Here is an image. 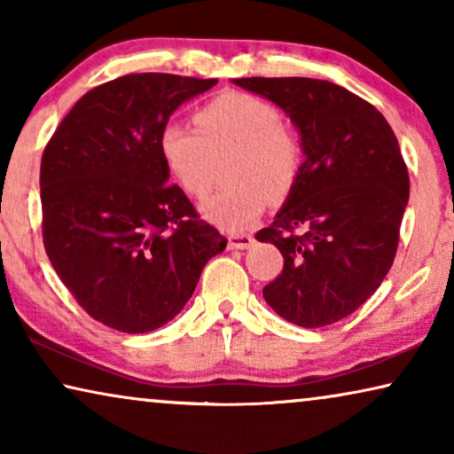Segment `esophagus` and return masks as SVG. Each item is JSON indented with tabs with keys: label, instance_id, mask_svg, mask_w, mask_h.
<instances>
[{
	"label": "esophagus",
	"instance_id": "34e87169",
	"mask_svg": "<svg viewBox=\"0 0 454 454\" xmlns=\"http://www.w3.org/2000/svg\"><path fill=\"white\" fill-rule=\"evenodd\" d=\"M227 243H229V247H233V249H246L254 243V235L231 233V235H227Z\"/></svg>",
	"mask_w": 454,
	"mask_h": 454
}]
</instances>
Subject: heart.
I'll use <instances>...</instances> for the list:
<instances>
[{
	"label": "heart",
	"instance_id": "1",
	"mask_svg": "<svg viewBox=\"0 0 454 454\" xmlns=\"http://www.w3.org/2000/svg\"><path fill=\"white\" fill-rule=\"evenodd\" d=\"M196 129L169 121L157 149L163 166L188 196L200 199L213 186V160L231 153V182L202 202L200 211L225 231L243 229L264 211L268 194L291 192L303 169L305 149L282 113L262 98L229 91L194 114Z\"/></svg>",
	"mask_w": 454,
	"mask_h": 454
}]
</instances>
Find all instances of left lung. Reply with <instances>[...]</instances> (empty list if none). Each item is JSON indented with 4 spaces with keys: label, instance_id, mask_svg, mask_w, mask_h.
<instances>
[{
    "label": "left lung",
    "instance_id": "obj_1",
    "mask_svg": "<svg viewBox=\"0 0 454 454\" xmlns=\"http://www.w3.org/2000/svg\"><path fill=\"white\" fill-rule=\"evenodd\" d=\"M301 130L307 160L270 227L255 239L285 266L262 288L301 327L336 324L380 286L395 260L410 176L385 116L341 85L311 77H243Z\"/></svg>",
    "mask_w": 454,
    "mask_h": 454
}]
</instances>
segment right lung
<instances>
[{
    "label": "right lung",
    "instance_id": "right-lung-1",
    "mask_svg": "<svg viewBox=\"0 0 454 454\" xmlns=\"http://www.w3.org/2000/svg\"><path fill=\"white\" fill-rule=\"evenodd\" d=\"M216 80L129 74L90 90L41 161L43 243L90 317L124 333L168 324L227 239L168 184L157 139Z\"/></svg>",
    "mask_w": 454,
    "mask_h": 454
}]
</instances>
